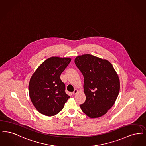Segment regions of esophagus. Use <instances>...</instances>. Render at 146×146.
I'll use <instances>...</instances> for the list:
<instances>
[{"mask_svg":"<svg viewBox=\"0 0 146 146\" xmlns=\"http://www.w3.org/2000/svg\"><path fill=\"white\" fill-rule=\"evenodd\" d=\"M78 92V89H75L74 90V91L72 92V94H74V95H75V94H76Z\"/></svg>","mask_w":146,"mask_h":146,"instance_id":"esophagus-1","label":"esophagus"}]
</instances>
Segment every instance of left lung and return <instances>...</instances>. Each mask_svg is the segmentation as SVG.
I'll return each mask as SVG.
<instances>
[{
  "instance_id": "8db88e82",
  "label": "left lung",
  "mask_w": 146,
  "mask_h": 146,
  "mask_svg": "<svg viewBox=\"0 0 146 146\" xmlns=\"http://www.w3.org/2000/svg\"><path fill=\"white\" fill-rule=\"evenodd\" d=\"M84 77L85 102L83 112L91 118L100 117L112 107L120 89V81L113 65L106 59L86 54L75 59Z\"/></svg>"
}]
</instances>
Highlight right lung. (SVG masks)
<instances>
[{
	"mask_svg": "<svg viewBox=\"0 0 146 146\" xmlns=\"http://www.w3.org/2000/svg\"><path fill=\"white\" fill-rule=\"evenodd\" d=\"M71 60L70 58L52 57L41 64L32 75L29 94L34 107L40 113L54 116L63 108L70 96L60 76Z\"/></svg>",
	"mask_w": 146,
	"mask_h": 146,
	"instance_id": "obj_1",
	"label": "right lung"
}]
</instances>
